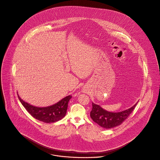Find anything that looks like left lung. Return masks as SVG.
I'll list each match as a JSON object with an SVG mask.
<instances>
[{"label":"left lung","mask_w":160,"mask_h":160,"mask_svg":"<svg viewBox=\"0 0 160 160\" xmlns=\"http://www.w3.org/2000/svg\"><path fill=\"white\" fill-rule=\"evenodd\" d=\"M137 103L129 109L118 112H108L103 110L98 105L92 103V108L90 112V116L94 122L102 127L107 129L111 128L122 123L133 111Z\"/></svg>","instance_id":"8db88e82"}]
</instances>
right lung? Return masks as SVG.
I'll return each instance as SVG.
<instances>
[{"instance_id":"1","label":"right lung","mask_w":160,"mask_h":160,"mask_svg":"<svg viewBox=\"0 0 160 160\" xmlns=\"http://www.w3.org/2000/svg\"><path fill=\"white\" fill-rule=\"evenodd\" d=\"M71 98V96H68L52 106L40 108L30 105L18 96L20 102L32 116L45 123H53L62 119L66 116L68 102Z\"/></svg>"}]
</instances>
